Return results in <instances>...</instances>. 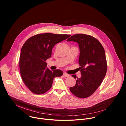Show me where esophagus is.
<instances>
[{
	"label": "esophagus",
	"mask_w": 126,
	"mask_h": 126,
	"mask_svg": "<svg viewBox=\"0 0 126 126\" xmlns=\"http://www.w3.org/2000/svg\"><path fill=\"white\" fill-rule=\"evenodd\" d=\"M63 75L64 77H69V75H68L67 73H65V72H64V73H63Z\"/></svg>",
	"instance_id": "obj_1"
}]
</instances>
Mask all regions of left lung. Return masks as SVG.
Instances as JSON below:
<instances>
[{
	"mask_svg": "<svg viewBox=\"0 0 126 126\" xmlns=\"http://www.w3.org/2000/svg\"><path fill=\"white\" fill-rule=\"evenodd\" d=\"M67 41L79 44V63L81 74L80 78H77L75 86L70 87V90L78 97H88L98 88L106 75L107 64L104 49L98 40L89 35L75 34ZM72 76L76 79V75Z\"/></svg>",
	"mask_w": 126,
	"mask_h": 126,
	"instance_id": "8db88e82",
	"label": "left lung"
}]
</instances>
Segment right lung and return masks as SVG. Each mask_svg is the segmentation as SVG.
Returning a JSON list of instances; mask_svg holds the SVG:
<instances>
[{"label": "right lung", "instance_id": "right-lung-1", "mask_svg": "<svg viewBox=\"0 0 126 126\" xmlns=\"http://www.w3.org/2000/svg\"><path fill=\"white\" fill-rule=\"evenodd\" d=\"M71 36L46 33L28 39L23 45L20 56L19 68L22 79L32 92L41 94L49 90L54 78L61 77L63 72L52 71L47 67V60L50 58L54 46Z\"/></svg>", "mask_w": 126, "mask_h": 126}]
</instances>
